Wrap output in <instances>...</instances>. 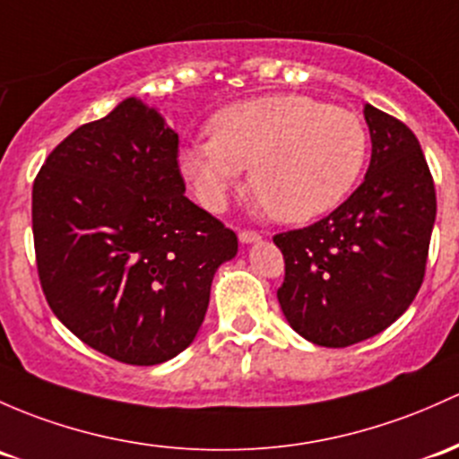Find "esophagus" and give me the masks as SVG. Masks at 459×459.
I'll return each mask as SVG.
<instances>
[{
    "mask_svg": "<svg viewBox=\"0 0 459 459\" xmlns=\"http://www.w3.org/2000/svg\"><path fill=\"white\" fill-rule=\"evenodd\" d=\"M259 233H255V230H239V242L242 244H255L259 242Z\"/></svg>",
    "mask_w": 459,
    "mask_h": 459,
    "instance_id": "esophagus-1",
    "label": "esophagus"
}]
</instances>
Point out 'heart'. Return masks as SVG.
<instances>
[{
  "label": "heart",
  "mask_w": 459,
  "mask_h": 459,
  "mask_svg": "<svg viewBox=\"0 0 459 459\" xmlns=\"http://www.w3.org/2000/svg\"><path fill=\"white\" fill-rule=\"evenodd\" d=\"M209 134L180 153L182 176L202 206L220 211L250 167L259 206L290 224L341 204L368 156V132L359 116L303 94L226 105L211 116Z\"/></svg>",
  "instance_id": "obj_1"
}]
</instances>
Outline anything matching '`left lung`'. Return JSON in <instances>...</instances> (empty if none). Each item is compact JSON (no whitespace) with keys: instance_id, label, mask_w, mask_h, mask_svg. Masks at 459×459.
<instances>
[{"instance_id":"left-lung-1","label":"left lung","mask_w":459,"mask_h":459,"mask_svg":"<svg viewBox=\"0 0 459 459\" xmlns=\"http://www.w3.org/2000/svg\"><path fill=\"white\" fill-rule=\"evenodd\" d=\"M371 160L363 185L316 224L274 235L286 259L277 290L297 334L347 347L387 330L416 299L436 221V189L420 143L365 105Z\"/></svg>"}]
</instances>
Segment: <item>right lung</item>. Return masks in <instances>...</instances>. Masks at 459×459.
Returning a JSON list of instances; mask_svg holds the SVG:
<instances>
[{"label":"right lung","mask_w":459,"mask_h":459,"mask_svg":"<svg viewBox=\"0 0 459 459\" xmlns=\"http://www.w3.org/2000/svg\"><path fill=\"white\" fill-rule=\"evenodd\" d=\"M43 294L85 345L158 365L195 339L238 235L185 195L178 134L136 96L74 129L32 186Z\"/></svg>","instance_id":"right-lung-1"}]
</instances>
